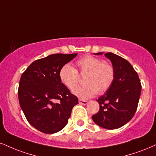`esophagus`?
I'll use <instances>...</instances> for the list:
<instances>
[{
    "mask_svg": "<svg viewBox=\"0 0 156 156\" xmlns=\"http://www.w3.org/2000/svg\"><path fill=\"white\" fill-rule=\"evenodd\" d=\"M78 102H79V104H80V105H86V104H87V103H88L87 101L83 100V99H79V100H78Z\"/></svg>",
    "mask_w": 156,
    "mask_h": 156,
    "instance_id": "obj_1",
    "label": "esophagus"
}]
</instances>
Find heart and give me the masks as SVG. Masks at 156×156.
Masks as SVG:
<instances>
[{"label": "heart", "mask_w": 156, "mask_h": 156, "mask_svg": "<svg viewBox=\"0 0 156 156\" xmlns=\"http://www.w3.org/2000/svg\"><path fill=\"white\" fill-rule=\"evenodd\" d=\"M77 70L70 64H65L60 68L59 79L62 83L70 90H73L79 83V73L86 74L83 87L73 90V94L82 99H89L98 92L103 94L111 87L115 80V71L110 62L102 60L92 55H86L76 62Z\"/></svg>", "instance_id": "obj_1"}]
</instances>
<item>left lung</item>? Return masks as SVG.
I'll return each instance as SVG.
<instances>
[{"instance_id": "8db88e82", "label": "left lung", "mask_w": 156, "mask_h": 156, "mask_svg": "<svg viewBox=\"0 0 156 156\" xmlns=\"http://www.w3.org/2000/svg\"><path fill=\"white\" fill-rule=\"evenodd\" d=\"M99 52L96 54H102ZM115 71L111 87L99 97V110L92 115L94 123L107 129L123 126L134 117L141 94L142 86L137 73L123 57L111 52L105 54Z\"/></svg>"}]
</instances>
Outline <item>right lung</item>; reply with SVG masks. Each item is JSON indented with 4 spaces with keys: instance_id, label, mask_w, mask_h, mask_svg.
<instances>
[{
    "instance_id": "add662e5",
    "label": "right lung",
    "mask_w": 156,
    "mask_h": 156,
    "mask_svg": "<svg viewBox=\"0 0 156 156\" xmlns=\"http://www.w3.org/2000/svg\"><path fill=\"white\" fill-rule=\"evenodd\" d=\"M77 54H54L35 60L22 73L18 89L20 105L27 121L45 134L66 126L78 97L62 83L60 68Z\"/></svg>"
}]
</instances>
